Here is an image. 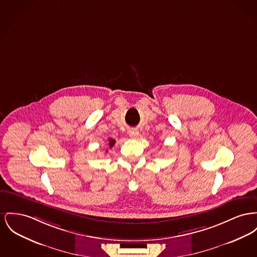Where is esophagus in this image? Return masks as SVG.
Wrapping results in <instances>:
<instances>
[{
  "mask_svg": "<svg viewBox=\"0 0 257 257\" xmlns=\"http://www.w3.org/2000/svg\"><path fill=\"white\" fill-rule=\"evenodd\" d=\"M129 136L131 137V138H138V136H139V131L136 130V129H131L129 131Z\"/></svg>",
  "mask_w": 257,
  "mask_h": 257,
  "instance_id": "1",
  "label": "esophagus"
}]
</instances>
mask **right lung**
Returning <instances> with one entry per match:
<instances>
[{
  "instance_id": "add662e5",
  "label": "right lung",
  "mask_w": 257,
  "mask_h": 257,
  "mask_svg": "<svg viewBox=\"0 0 257 257\" xmlns=\"http://www.w3.org/2000/svg\"><path fill=\"white\" fill-rule=\"evenodd\" d=\"M114 144H115V140H113V139H108V147H109V148H112Z\"/></svg>"
}]
</instances>
